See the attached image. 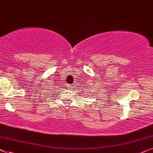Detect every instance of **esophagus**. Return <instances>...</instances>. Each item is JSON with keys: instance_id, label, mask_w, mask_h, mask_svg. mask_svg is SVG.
<instances>
[{"instance_id": "34e87169", "label": "esophagus", "mask_w": 153, "mask_h": 153, "mask_svg": "<svg viewBox=\"0 0 153 153\" xmlns=\"http://www.w3.org/2000/svg\"><path fill=\"white\" fill-rule=\"evenodd\" d=\"M66 86H67V87H68V88H70L71 89V88H72V86H71V85H66Z\"/></svg>"}]
</instances>
